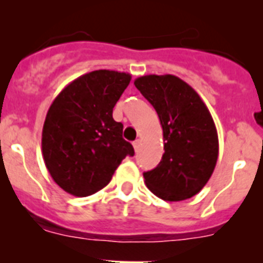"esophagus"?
<instances>
[{"label": "esophagus", "mask_w": 263, "mask_h": 263, "mask_svg": "<svg viewBox=\"0 0 263 263\" xmlns=\"http://www.w3.org/2000/svg\"><path fill=\"white\" fill-rule=\"evenodd\" d=\"M139 146H141V139H136V141L133 142V147H134V150H136V152H138Z\"/></svg>", "instance_id": "esophagus-1"}]
</instances>
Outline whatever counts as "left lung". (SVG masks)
I'll use <instances>...</instances> for the list:
<instances>
[{
    "mask_svg": "<svg viewBox=\"0 0 263 263\" xmlns=\"http://www.w3.org/2000/svg\"><path fill=\"white\" fill-rule=\"evenodd\" d=\"M134 85L154 106L163 129V157L143 173L146 185L166 201L195 196L212 176L218 157L210 110L191 85L174 75L141 76Z\"/></svg>",
    "mask_w": 263,
    "mask_h": 263,
    "instance_id": "1",
    "label": "left lung"
}]
</instances>
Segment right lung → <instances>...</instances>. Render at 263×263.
Instances as JSON below:
<instances>
[{
    "mask_svg": "<svg viewBox=\"0 0 263 263\" xmlns=\"http://www.w3.org/2000/svg\"><path fill=\"white\" fill-rule=\"evenodd\" d=\"M125 72L99 69L71 81L51 104L42 132V154L53 182L84 197L110 182L132 143L113 108L129 85Z\"/></svg>",
    "mask_w": 263,
    "mask_h": 263,
    "instance_id": "right-lung-1",
    "label": "right lung"
}]
</instances>
